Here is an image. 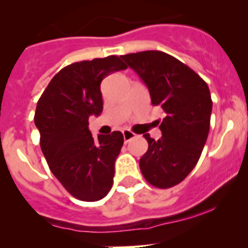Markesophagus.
<instances>
[{
	"label": "esophagus",
	"instance_id": "1",
	"mask_svg": "<svg viewBox=\"0 0 248 248\" xmlns=\"http://www.w3.org/2000/svg\"><path fill=\"white\" fill-rule=\"evenodd\" d=\"M123 137H124V141L125 143H127V141H130L131 139H133L136 137V133H133L132 131H130V130L125 129L123 130Z\"/></svg>",
	"mask_w": 248,
	"mask_h": 248
}]
</instances>
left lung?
<instances>
[{"instance_id": "1", "label": "left lung", "mask_w": 248, "mask_h": 248, "mask_svg": "<svg viewBox=\"0 0 248 248\" xmlns=\"http://www.w3.org/2000/svg\"><path fill=\"white\" fill-rule=\"evenodd\" d=\"M149 89L152 105L166 113L159 125L161 138L149 133L146 154L139 168L158 188L179 184L198 163L210 131L212 99L206 82L171 55L157 50L123 55Z\"/></svg>"}]
</instances>
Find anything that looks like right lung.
<instances>
[{
  "mask_svg": "<svg viewBox=\"0 0 248 248\" xmlns=\"http://www.w3.org/2000/svg\"><path fill=\"white\" fill-rule=\"evenodd\" d=\"M126 68L118 56L72 63L55 75L37 102L35 125L50 171L83 202L101 200L112 187L123 133L94 139L89 117L103 111V78Z\"/></svg>",
  "mask_w": 248,
  "mask_h": 248,
  "instance_id": "add662e5",
  "label": "right lung"
}]
</instances>
